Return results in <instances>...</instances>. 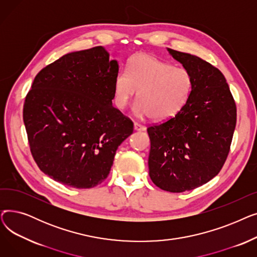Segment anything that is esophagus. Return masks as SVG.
Segmentation results:
<instances>
[{
	"label": "esophagus",
	"instance_id": "34e87169",
	"mask_svg": "<svg viewBox=\"0 0 257 257\" xmlns=\"http://www.w3.org/2000/svg\"><path fill=\"white\" fill-rule=\"evenodd\" d=\"M134 130H137V131H145L146 127L144 125H142V124L134 123Z\"/></svg>",
	"mask_w": 257,
	"mask_h": 257
}]
</instances>
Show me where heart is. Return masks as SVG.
I'll return each instance as SVG.
<instances>
[{"label": "heart", "mask_w": 257, "mask_h": 257, "mask_svg": "<svg viewBox=\"0 0 257 257\" xmlns=\"http://www.w3.org/2000/svg\"><path fill=\"white\" fill-rule=\"evenodd\" d=\"M138 91L134 111L153 119H168L180 112L193 90V77L183 67L148 54L130 58L127 70L117 73L113 85L114 104L124 109Z\"/></svg>", "instance_id": "1"}]
</instances>
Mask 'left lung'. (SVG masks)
<instances>
[{"label": "left lung", "mask_w": 257, "mask_h": 257, "mask_svg": "<svg viewBox=\"0 0 257 257\" xmlns=\"http://www.w3.org/2000/svg\"><path fill=\"white\" fill-rule=\"evenodd\" d=\"M193 77V90L176 115L147 128L149 175L153 183L182 193L220 173L230 151L236 105L220 70L191 54L168 49Z\"/></svg>", "instance_id": "1"}]
</instances>
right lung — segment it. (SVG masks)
<instances>
[{
  "instance_id": "obj_1",
  "label": "right lung",
  "mask_w": 257,
  "mask_h": 257,
  "mask_svg": "<svg viewBox=\"0 0 257 257\" xmlns=\"http://www.w3.org/2000/svg\"><path fill=\"white\" fill-rule=\"evenodd\" d=\"M118 64L103 47L66 54L40 71L24 103L31 154L49 177L75 188L103 182L133 121L112 106Z\"/></svg>"
}]
</instances>
